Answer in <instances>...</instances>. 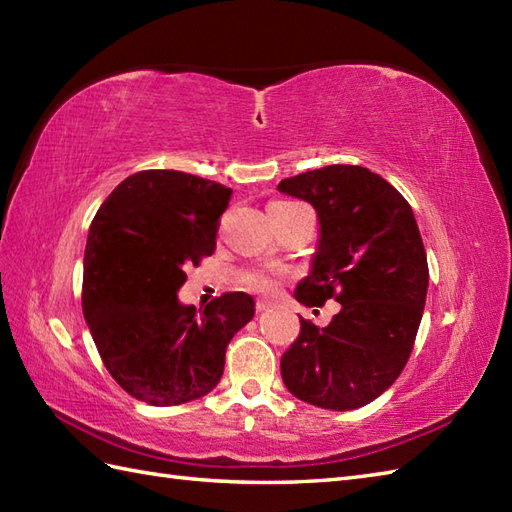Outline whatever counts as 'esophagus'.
<instances>
[{
	"label": "esophagus",
	"mask_w": 512,
	"mask_h": 512,
	"mask_svg": "<svg viewBox=\"0 0 512 512\" xmlns=\"http://www.w3.org/2000/svg\"><path fill=\"white\" fill-rule=\"evenodd\" d=\"M268 308H270V303L264 301V299L255 303V310H257V312H264V310H268Z\"/></svg>",
	"instance_id": "obj_1"
}]
</instances>
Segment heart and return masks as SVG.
<instances>
[{"instance_id":"heart-1","label":"heart","mask_w":512,"mask_h":512,"mask_svg":"<svg viewBox=\"0 0 512 512\" xmlns=\"http://www.w3.org/2000/svg\"><path fill=\"white\" fill-rule=\"evenodd\" d=\"M273 204H290V202H273ZM277 273L270 268H248L242 273V284L255 292H273Z\"/></svg>"}]
</instances>
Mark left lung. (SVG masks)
Instances as JSON below:
<instances>
[{"instance_id": "left-lung-1", "label": "left lung", "mask_w": 512, "mask_h": 512, "mask_svg": "<svg viewBox=\"0 0 512 512\" xmlns=\"http://www.w3.org/2000/svg\"><path fill=\"white\" fill-rule=\"evenodd\" d=\"M321 222L312 273L295 297L308 308L341 303L328 328L301 319L281 356L292 396L334 411L372 402L405 369L429 286L427 253L409 202L365 167L330 165L279 182Z\"/></svg>"}]
</instances>
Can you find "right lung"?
Listing matches in <instances>:
<instances>
[{"mask_svg":"<svg viewBox=\"0 0 512 512\" xmlns=\"http://www.w3.org/2000/svg\"><path fill=\"white\" fill-rule=\"evenodd\" d=\"M233 191L184 171L125 178L96 211L83 259V317L107 372L154 407L202 398L220 383L226 347L253 319L246 292L204 310L182 306L184 266L213 255Z\"/></svg>","mask_w":512,"mask_h":512,"instance_id":"add662e5","label":"right lung"}]
</instances>
